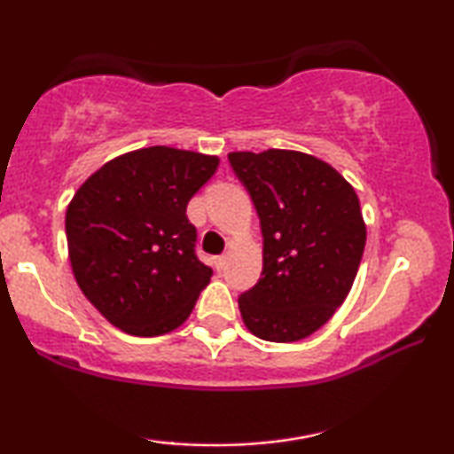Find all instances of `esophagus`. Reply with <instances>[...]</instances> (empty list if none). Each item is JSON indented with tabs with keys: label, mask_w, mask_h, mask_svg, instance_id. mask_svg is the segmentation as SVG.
I'll list each match as a JSON object with an SVG mask.
<instances>
[{
	"label": "esophagus",
	"mask_w": 454,
	"mask_h": 454,
	"mask_svg": "<svg viewBox=\"0 0 454 454\" xmlns=\"http://www.w3.org/2000/svg\"><path fill=\"white\" fill-rule=\"evenodd\" d=\"M225 262H227V256H216L215 258V269L223 270V269H225Z\"/></svg>",
	"instance_id": "1"
}]
</instances>
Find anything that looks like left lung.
<instances>
[{
	"label": "left lung",
	"mask_w": 454,
	"mask_h": 454,
	"mask_svg": "<svg viewBox=\"0 0 454 454\" xmlns=\"http://www.w3.org/2000/svg\"><path fill=\"white\" fill-rule=\"evenodd\" d=\"M262 229V277L239 297L258 339L294 343L326 325L349 295L365 246L353 185L325 160L269 148L229 153Z\"/></svg>",
	"instance_id": "obj_1"
}]
</instances>
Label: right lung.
I'll use <instances>...</instances> for the list:
<instances>
[{
  "mask_svg": "<svg viewBox=\"0 0 454 454\" xmlns=\"http://www.w3.org/2000/svg\"><path fill=\"white\" fill-rule=\"evenodd\" d=\"M216 167L215 154L138 148L107 160L67 204L74 278L120 331L159 337L188 320L213 269L196 256L185 208Z\"/></svg>",
  "mask_w": 454,
  "mask_h": 454,
  "instance_id": "1",
  "label": "right lung"
}]
</instances>
